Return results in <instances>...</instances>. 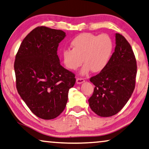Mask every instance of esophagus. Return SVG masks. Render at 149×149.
Returning a JSON list of instances; mask_svg holds the SVG:
<instances>
[{
    "mask_svg": "<svg viewBox=\"0 0 149 149\" xmlns=\"http://www.w3.org/2000/svg\"><path fill=\"white\" fill-rule=\"evenodd\" d=\"M85 81V79L83 78H77L76 79V83L77 84H81Z\"/></svg>",
    "mask_w": 149,
    "mask_h": 149,
    "instance_id": "esophagus-1",
    "label": "esophagus"
}]
</instances>
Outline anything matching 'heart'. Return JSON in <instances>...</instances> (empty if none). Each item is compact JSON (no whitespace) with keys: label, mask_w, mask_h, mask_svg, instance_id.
Listing matches in <instances>:
<instances>
[{"label":"heart","mask_w":149,"mask_h":149,"mask_svg":"<svg viewBox=\"0 0 149 149\" xmlns=\"http://www.w3.org/2000/svg\"><path fill=\"white\" fill-rule=\"evenodd\" d=\"M72 49H64L61 57L64 65L68 70H76L84 62L80 75L87 74L92 70L99 73L107 67L114 50V43L107 34L95 35L91 33H81L73 39Z\"/></svg>","instance_id":"obj_1"}]
</instances>
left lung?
Masks as SVG:
<instances>
[{
    "mask_svg": "<svg viewBox=\"0 0 149 149\" xmlns=\"http://www.w3.org/2000/svg\"><path fill=\"white\" fill-rule=\"evenodd\" d=\"M116 47L106 67L90 81L95 86L88 100L93 112L102 117L114 116L122 110L135 88L136 61L131 46L123 35L116 33Z\"/></svg>",
    "mask_w": 149,
    "mask_h": 149,
    "instance_id": "obj_1",
    "label": "left lung"
}]
</instances>
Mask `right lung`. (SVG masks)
Instances as JSON below:
<instances>
[{
    "mask_svg": "<svg viewBox=\"0 0 149 149\" xmlns=\"http://www.w3.org/2000/svg\"><path fill=\"white\" fill-rule=\"evenodd\" d=\"M61 30L39 26L23 39L14 64L18 93L31 112L44 120L53 119L65 109L75 75L60 65Z\"/></svg>",
    "mask_w": 149,
    "mask_h": 149,
    "instance_id": "right-lung-1",
    "label": "right lung"
}]
</instances>
